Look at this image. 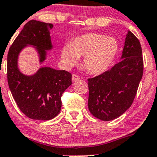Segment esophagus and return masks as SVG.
<instances>
[{
    "label": "esophagus",
    "instance_id": "esophagus-1",
    "mask_svg": "<svg viewBox=\"0 0 157 157\" xmlns=\"http://www.w3.org/2000/svg\"><path fill=\"white\" fill-rule=\"evenodd\" d=\"M80 80V77H79L77 74H74L72 75V80H73V81H77V80Z\"/></svg>",
    "mask_w": 157,
    "mask_h": 157
}]
</instances>
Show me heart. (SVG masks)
<instances>
[{
	"label": "heart",
	"instance_id": "obj_1",
	"mask_svg": "<svg viewBox=\"0 0 157 157\" xmlns=\"http://www.w3.org/2000/svg\"><path fill=\"white\" fill-rule=\"evenodd\" d=\"M119 44L115 38L88 32L76 37L61 49V59L67 67L77 63L83 56V65L89 74L99 75L110 68L116 59Z\"/></svg>",
	"mask_w": 157,
	"mask_h": 157
}]
</instances>
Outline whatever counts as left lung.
<instances>
[{
  "label": "left lung",
  "mask_w": 157,
  "mask_h": 157,
  "mask_svg": "<svg viewBox=\"0 0 157 157\" xmlns=\"http://www.w3.org/2000/svg\"><path fill=\"white\" fill-rule=\"evenodd\" d=\"M121 59L109 70L87 80L89 111L102 121L115 119L126 112L143 77L141 45L130 31L127 32Z\"/></svg>",
  "instance_id": "8db88e82"
}]
</instances>
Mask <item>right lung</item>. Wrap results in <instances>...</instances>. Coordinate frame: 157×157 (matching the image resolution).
I'll return each instance as SVG.
<instances>
[{
    "label": "right lung",
    "instance_id": "right-lung-1",
    "mask_svg": "<svg viewBox=\"0 0 157 157\" xmlns=\"http://www.w3.org/2000/svg\"><path fill=\"white\" fill-rule=\"evenodd\" d=\"M52 25L36 20L28 21L10 47L8 54V82L12 96L22 113L35 120H50L61 110L63 93L72 84V75L66 70L40 67L32 75L18 68L21 51L32 46L45 62L47 51L52 50L50 30Z\"/></svg>",
    "mask_w": 157,
    "mask_h": 157
}]
</instances>
